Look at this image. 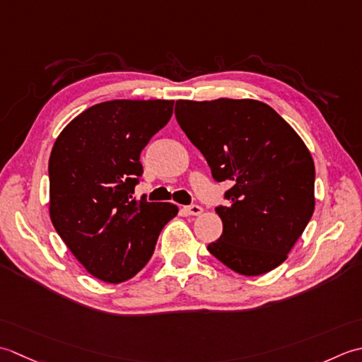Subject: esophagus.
Returning <instances> with one entry per match:
<instances>
[{
    "label": "esophagus",
    "mask_w": 362,
    "mask_h": 362,
    "mask_svg": "<svg viewBox=\"0 0 362 362\" xmlns=\"http://www.w3.org/2000/svg\"><path fill=\"white\" fill-rule=\"evenodd\" d=\"M182 211L186 212L187 216H200V214L203 212V208L198 204H190V206H184Z\"/></svg>",
    "instance_id": "34e87169"
}]
</instances>
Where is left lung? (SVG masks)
<instances>
[{
	"instance_id": "8db88e82",
	"label": "left lung",
	"mask_w": 362,
	"mask_h": 362,
	"mask_svg": "<svg viewBox=\"0 0 362 362\" xmlns=\"http://www.w3.org/2000/svg\"><path fill=\"white\" fill-rule=\"evenodd\" d=\"M175 115L214 180L233 184L225 194L230 204L216 209L223 233L209 243V253L245 276L276 269L314 212L315 168L308 146L257 100H180Z\"/></svg>"
}]
</instances>
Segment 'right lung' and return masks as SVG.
<instances>
[{"label": "right lung", "instance_id": "1", "mask_svg": "<svg viewBox=\"0 0 362 362\" xmlns=\"http://www.w3.org/2000/svg\"><path fill=\"white\" fill-rule=\"evenodd\" d=\"M172 100H112L75 117L49 156V218L92 276L119 284L150 261L178 214L172 203L136 200L140 153L173 114Z\"/></svg>", "mask_w": 362, "mask_h": 362}]
</instances>
